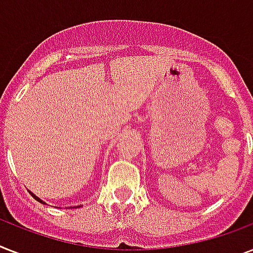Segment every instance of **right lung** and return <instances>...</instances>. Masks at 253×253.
<instances>
[{"instance_id": "obj_1", "label": "right lung", "mask_w": 253, "mask_h": 253, "mask_svg": "<svg viewBox=\"0 0 253 253\" xmlns=\"http://www.w3.org/2000/svg\"><path fill=\"white\" fill-rule=\"evenodd\" d=\"M29 192H30V190H29ZM30 194H31V196H33L34 198H35V200L38 201V202H41V204H43V205H47V204H45V202H44V201H43V200H41V198H39V197H37V196H35V194H34L33 192H30ZM80 206H81V205H80ZM80 206H75V208H80Z\"/></svg>"}]
</instances>
